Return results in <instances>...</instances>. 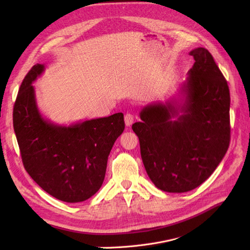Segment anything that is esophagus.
I'll use <instances>...</instances> for the list:
<instances>
[{"label":"esophagus","instance_id":"1","mask_svg":"<svg viewBox=\"0 0 250 250\" xmlns=\"http://www.w3.org/2000/svg\"><path fill=\"white\" fill-rule=\"evenodd\" d=\"M124 120H125V125H126V127H130L131 124L133 123L134 118H133L132 115H130V113H126L125 117H124Z\"/></svg>","mask_w":250,"mask_h":250}]
</instances>
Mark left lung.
<instances>
[{
    "mask_svg": "<svg viewBox=\"0 0 250 250\" xmlns=\"http://www.w3.org/2000/svg\"><path fill=\"white\" fill-rule=\"evenodd\" d=\"M195 62L177 98L153 102L132 125L149 178L169 193H185L204 183L229 146V88L204 48L188 53Z\"/></svg>",
    "mask_w": 250,
    "mask_h": 250,
    "instance_id": "8db88e82",
    "label": "left lung"
}]
</instances>
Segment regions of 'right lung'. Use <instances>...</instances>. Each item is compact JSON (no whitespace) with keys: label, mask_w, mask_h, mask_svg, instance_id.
<instances>
[{"label":"right lung","mask_w":250,"mask_h":250,"mask_svg":"<svg viewBox=\"0 0 250 250\" xmlns=\"http://www.w3.org/2000/svg\"><path fill=\"white\" fill-rule=\"evenodd\" d=\"M37 63L22 80L13 107V128L24 167L43 191L64 202H81L101 188L107 158L124 131V115L59 125L37 106L32 83L43 73Z\"/></svg>","instance_id":"add662e5"}]
</instances>
